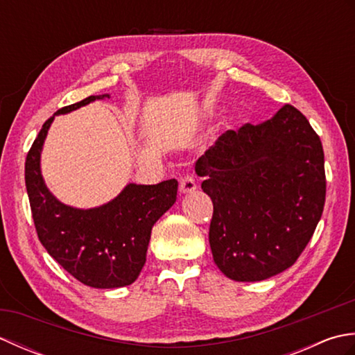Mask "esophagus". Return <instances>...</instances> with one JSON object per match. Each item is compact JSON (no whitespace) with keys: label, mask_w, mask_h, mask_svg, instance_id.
<instances>
[{"label":"esophagus","mask_w":355,"mask_h":355,"mask_svg":"<svg viewBox=\"0 0 355 355\" xmlns=\"http://www.w3.org/2000/svg\"><path fill=\"white\" fill-rule=\"evenodd\" d=\"M197 189V182L192 175H184L180 178V192L182 193H189Z\"/></svg>","instance_id":"1"}]
</instances>
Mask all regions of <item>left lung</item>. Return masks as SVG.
<instances>
[{
  "mask_svg": "<svg viewBox=\"0 0 355 355\" xmlns=\"http://www.w3.org/2000/svg\"><path fill=\"white\" fill-rule=\"evenodd\" d=\"M214 202L209 243L223 273L263 281L290 268L325 206L323 148L291 105L261 125L225 131L195 163Z\"/></svg>",
  "mask_w": 355,
  "mask_h": 355,
  "instance_id": "left-lung-1",
  "label": "left lung"
}]
</instances>
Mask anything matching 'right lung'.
Masks as SVG:
<instances>
[{"instance_id": "add662e5", "label": "right lung", "mask_w": 355, "mask_h": 355, "mask_svg": "<svg viewBox=\"0 0 355 355\" xmlns=\"http://www.w3.org/2000/svg\"><path fill=\"white\" fill-rule=\"evenodd\" d=\"M105 97L110 96H89L64 107L42 125L26 158V187L37 238L51 258L82 284L119 288L139 277L153 225L177 200V180L148 186L131 183L107 205L84 210L53 197L40 166L41 149L55 116Z\"/></svg>"}]
</instances>
